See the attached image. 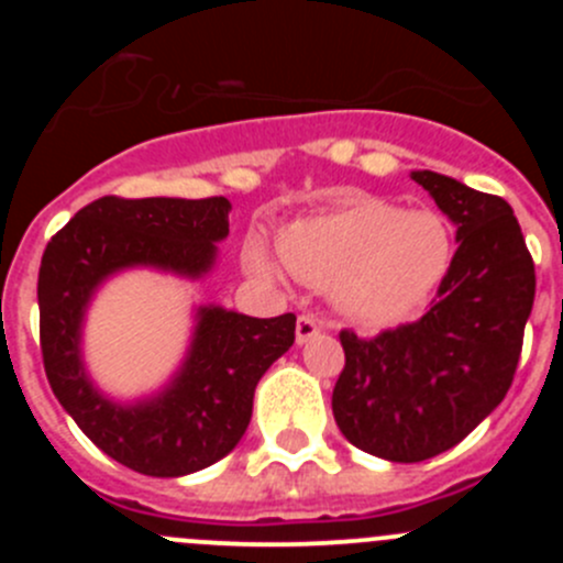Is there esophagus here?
<instances>
[{
	"mask_svg": "<svg viewBox=\"0 0 563 563\" xmlns=\"http://www.w3.org/2000/svg\"><path fill=\"white\" fill-rule=\"evenodd\" d=\"M321 332V321H318L316 316H299L297 318V343H308V340H313L316 334Z\"/></svg>",
	"mask_w": 563,
	"mask_h": 563,
	"instance_id": "esophagus-1",
	"label": "esophagus"
}]
</instances>
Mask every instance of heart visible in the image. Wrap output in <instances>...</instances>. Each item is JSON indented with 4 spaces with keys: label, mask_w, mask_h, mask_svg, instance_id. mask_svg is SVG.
<instances>
[{
    "label": "heart",
    "mask_w": 563,
    "mask_h": 563,
    "mask_svg": "<svg viewBox=\"0 0 563 563\" xmlns=\"http://www.w3.org/2000/svg\"><path fill=\"white\" fill-rule=\"evenodd\" d=\"M280 258L299 280L332 288L345 316L367 323L397 321L433 297L455 255L444 218L406 212L376 198H351L299 220L277 236ZM253 277L280 283L283 269L258 236L247 242Z\"/></svg>",
    "instance_id": "obj_1"
}]
</instances>
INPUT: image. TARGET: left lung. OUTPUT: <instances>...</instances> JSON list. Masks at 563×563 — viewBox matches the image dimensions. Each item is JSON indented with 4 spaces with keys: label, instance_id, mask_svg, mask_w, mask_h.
Listing matches in <instances>:
<instances>
[{
    "label": "left lung",
    "instance_id": "8db88e82",
    "mask_svg": "<svg viewBox=\"0 0 563 563\" xmlns=\"http://www.w3.org/2000/svg\"><path fill=\"white\" fill-rule=\"evenodd\" d=\"M411 179L455 223V258L419 321L376 338L340 332L345 367L332 391L340 433L391 463L452 450L504 400L537 291L523 231L504 198L435 172Z\"/></svg>",
    "mask_w": 563,
    "mask_h": 563
}]
</instances>
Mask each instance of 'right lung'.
Returning <instances> with one entry per match:
<instances>
[{
	"mask_svg": "<svg viewBox=\"0 0 563 563\" xmlns=\"http://www.w3.org/2000/svg\"><path fill=\"white\" fill-rule=\"evenodd\" d=\"M229 212L223 196H103L76 212L40 261V349L51 389L95 446L139 474L185 476L229 455L253 417L261 376L294 345V313L253 318L203 305L179 371L155 395L119 402L89 378L81 338L98 288L139 266L201 280L229 236Z\"/></svg>",
	"mask_w": 563,
	"mask_h": 563,
	"instance_id": "obj_1",
	"label": "right lung"
}]
</instances>
